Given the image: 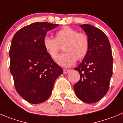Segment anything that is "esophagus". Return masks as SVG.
I'll list each match as a JSON object with an SVG mask.
<instances>
[{"instance_id":"esophagus-1","label":"esophagus","mask_w":123,"mask_h":123,"mask_svg":"<svg viewBox=\"0 0 123 123\" xmlns=\"http://www.w3.org/2000/svg\"><path fill=\"white\" fill-rule=\"evenodd\" d=\"M63 71H64V73L66 74V73H68V72H70V70L68 69H63Z\"/></svg>"}]
</instances>
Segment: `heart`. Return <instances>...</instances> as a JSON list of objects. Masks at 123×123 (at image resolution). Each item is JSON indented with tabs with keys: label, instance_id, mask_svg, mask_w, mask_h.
<instances>
[{
	"label": "heart",
	"instance_id": "obj_1",
	"mask_svg": "<svg viewBox=\"0 0 123 123\" xmlns=\"http://www.w3.org/2000/svg\"><path fill=\"white\" fill-rule=\"evenodd\" d=\"M43 47L52 59H55L62 47L64 51L58 56L56 62L62 67H70L76 59L81 60L87 55L90 47L88 36L73 28L65 26L55 33V38L45 37Z\"/></svg>",
	"mask_w": 123,
	"mask_h": 123
}]
</instances>
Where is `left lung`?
Returning a JSON list of instances; mask_svg holds the SVG:
<instances>
[{
  "instance_id": "left-lung-1",
  "label": "left lung",
  "mask_w": 123,
  "mask_h": 123,
  "mask_svg": "<svg viewBox=\"0 0 123 123\" xmlns=\"http://www.w3.org/2000/svg\"><path fill=\"white\" fill-rule=\"evenodd\" d=\"M90 41L87 55L74 70L80 80L74 85L78 98L86 103H95L108 92L112 76L113 58L107 36L99 28L89 24L81 25Z\"/></svg>"
}]
</instances>
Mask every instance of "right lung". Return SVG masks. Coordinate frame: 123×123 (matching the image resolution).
Returning a JSON list of instances; mask_svg holds the SVG:
<instances>
[{
  "label": "right lung",
  "mask_w": 123,
  "mask_h": 123,
  "mask_svg": "<svg viewBox=\"0 0 123 123\" xmlns=\"http://www.w3.org/2000/svg\"><path fill=\"white\" fill-rule=\"evenodd\" d=\"M58 25L33 23L18 30L12 37L9 51L10 72L17 92L31 104L45 101L55 80L63 73L43 47L47 31Z\"/></svg>",
  "instance_id": "add662e5"
}]
</instances>
